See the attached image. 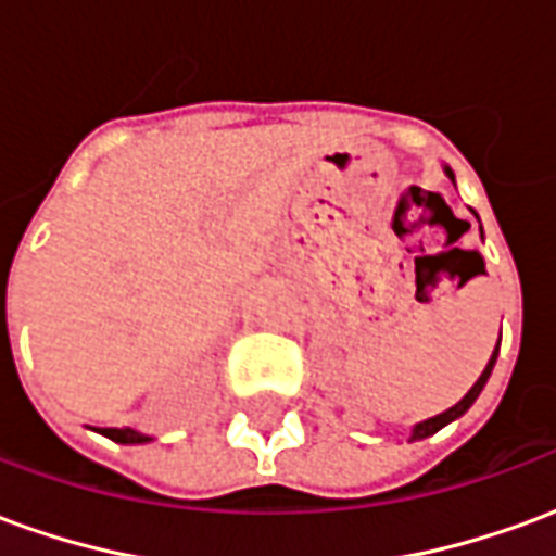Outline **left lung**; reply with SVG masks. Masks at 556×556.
I'll return each mask as SVG.
<instances>
[{
    "mask_svg": "<svg viewBox=\"0 0 556 556\" xmlns=\"http://www.w3.org/2000/svg\"><path fill=\"white\" fill-rule=\"evenodd\" d=\"M443 172H446V178L455 184L453 169H450V166H443ZM479 231H482V226H479ZM477 258H479V253H477ZM497 349H501V339H497ZM497 349H494V354H491L489 366H485V369H482V375L477 378V384L470 387V390L465 393V399H462V402H455L453 408L443 410V414H438V417H429V419H422V422H417V426L410 429V441H422V438H429V434H434V431H441L443 426H450L453 419L465 417L467 410H470V405H473V402L479 399V393H482V387L489 384L491 369H494V361H497Z\"/></svg>",
    "mask_w": 556,
    "mask_h": 556,
    "instance_id": "8db88e82",
    "label": "left lung"
}]
</instances>
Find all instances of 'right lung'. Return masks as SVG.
I'll list each match as a JSON object with an SVG mask.
<instances>
[{
	"label": "right lung",
	"instance_id": "add662e5",
	"mask_svg": "<svg viewBox=\"0 0 556 556\" xmlns=\"http://www.w3.org/2000/svg\"><path fill=\"white\" fill-rule=\"evenodd\" d=\"M103 434H106V438L115 443H134V446H137V443L154 441L151 434H142V431H137V429H103Z\"/></svg>",
	"mask_w": 556,
	"mask_h": 556
}]
</instances>
